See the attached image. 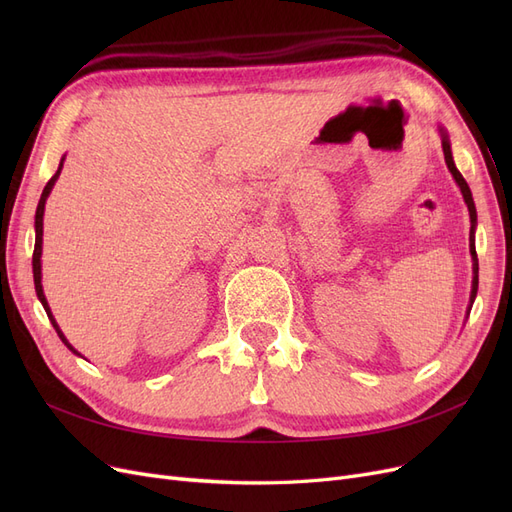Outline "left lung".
Returning <instances> with one entry per match:
<instances>
[{
    "label": "left lung",
    "instance_id": "obj_1",
    "mask_svg": "<svg viewBox=\"0 0 512 512\" xmlns=\"http://www.w3.org/2000/svg\"><path fill=\"white\" fill-rule=\"evenodd\" d=\"M438 132H440V138H442V151H444V162L448 166V170H451V175L455 179V183L459 185L461 190V196L463 200H466L468 205V211H470V254H472V292H470V305H468V314L472 309V303L476 299V292H478V258H476V245H474V232H476V207H474V198H472V192H470V185L466 183V179L461 177V173L455 166V160H453V151H451V138H448V132L438 126Z\"/></svg>",
    "mask_w": 512,
    "mask_h": 512
}]
</instances>
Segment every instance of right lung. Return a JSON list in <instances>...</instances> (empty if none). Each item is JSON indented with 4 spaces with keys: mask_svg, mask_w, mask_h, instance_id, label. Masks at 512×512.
Returning <instances> with one entry per match:
<instances>
[{
    "mask_svg": "<svg viewBox=\"0 0 512 512\" xmlns=\"http://www.w3.org/2000/svg\"><path fill=\"white\" fill-rule=\"evenodd\" d=\"M64 160H66V156L61 158V162H59V168H57V173L51 177V181L44 185V190H42V196H40V200H38V209H36V222H34V228H36V245H34V258H32V267H34V284H36V294H38V299H40V303H42V307H44V312H46V316H49V320H51V324H53V329L57 331V335H59V339L61 342H64L66 346H68V350H72L76 356H81V352L76 350L68 339H66V335H64V331L59 329V324H57V320H55V316H53V312H51V307H49V301H46V297H44V290H42V226H44V205H46V198H49V194H51V190H53V185H55V181L59 179V173H61V168H64Z\"/></svg>",
    "mask_w": 512,
    "mask_h": 512,
    "instance_id": "1",
    "label": "right lung"
}]
</instances>
